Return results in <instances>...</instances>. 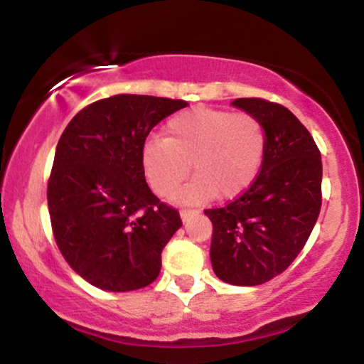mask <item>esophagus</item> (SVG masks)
<instances>
[{
	"label": "esophagus",
	"instance_id": "esophagus-1",
	"mask_svg": "<svg viewBox=\"0 0 364 364\" xmlns=\"http://www.w3.org/2000/svg\"><path fill=\"white\" fill-rule=\"evenodd\" d=\"M193 214H196V212L195 210H190V208H183V210L179 212V215H181L183 220H188Z\"/></svg>",
	"mask_w": 364,
	"mask_h": 364
}]
</instances>
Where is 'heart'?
Wrapping results in <instances>:
<instances>
[{"mask_svg": "<svg viewBox=\"0 0 364 364\" xmlns=\"http://www.w3.org/2000/svg\"><path fill=\"white\" fill-rule=\"evenodd\" d=\"M265 152V133L255 116L210 107L179 112L168 121L164 139L152 136L141 149V166L157 195L168 196L190 174L196 176L174 195L200 203L235 198L253 183Z\"/></svg>", "mask_w": 364, "mask_h": 364, "instance_id": "1", "label": "heart"}]
</instances>
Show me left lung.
Instances as JSON below:
<instances>
[{
    "label": "left lung",
    "mask_w": 364,
    "mask_h": 364,
    "mask_svg": "<svg viewBox=\"0 0 364 364\" xmlns=\"http://www.w3.org/2000/svg\"><path fill=\"white\" fill-rule=\"evenodd\" d=\"M260 121L265 152L240 198L208 208L212 269L232 286H258L282 274L306 245L321 207V157L301 121L263 99L231 102Z\"/></svg>",
    "instance_id": "left-lung-1"
}]
</instances>
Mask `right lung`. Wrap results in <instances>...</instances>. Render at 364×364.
I'll return each mask as SVG.
<instances>
[{
	"label": "right lung",
	"mask_w": 364,
	"mask_h": 364,
	"mask_svg": "<svg viewBox=\"0 0 364 364\" xmlns=\"http://www.w3.org/2000/svg\"><path fill=\"white\" fill-rule=\"evenodd\" d=\"M185 101L119 94L83 107L58 141L48 205L58 248L99 289L135 291L161 272L181 228L176 208L150 191L141 149L150 129Z\"/></svg>",
	"instance_id": "add662e5"
}]
</instances>
